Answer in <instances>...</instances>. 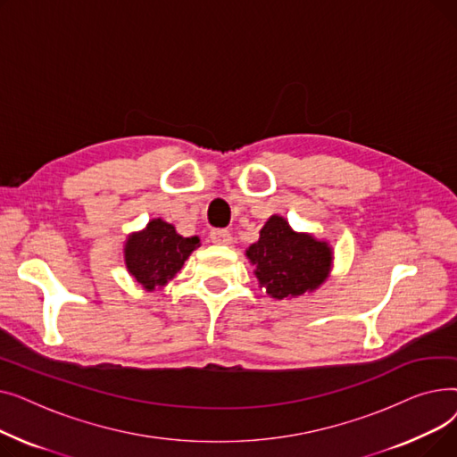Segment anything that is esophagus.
Returning <instances> with one entry per match:
<instances>
[{
	"label": "esophagus",
	"instance_id": "1",
	"mask_svg": "<svg viewBox=\"0 0 457 457\" xmlns=\"http://www.w3.org/2000/svg\"><path fill=\"white\" fill-rule=\"evenodd\" d=\"M211 241L214 243V245H220V246H228V245H231V233L228 231V229H212L211 231Z\"/></svg>",
	"mask_w": 457,
	"mask_h": 457
}]
</instances>
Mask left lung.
<instances>
[{"mask_svg":"<svg viewBox=\"0 0 457 457\" xmlns=\"http://www.w3.org/2000/svg\"><path fill=\"white\" fill-rule=\"evenodd\" d=\"M245 255L261 289L276 300L315 293L333 269L329 243L313 233L295 231L281 214L270 216Z\"/></svg>","mask_w":457,"mask_h":457,"instance_id":"1","label":"left lung"}]
</instances>
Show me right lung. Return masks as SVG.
I'll return each mask as SVG.
<instances>
[{
  "instance_id": "obj_1",
  "label": "right lung",
  "mask_w": 457,
  "mask_h": 457,
  "mask_svg": "<svg viewBox=\"0 0 457 457\" xmlns=\"http://www.w3.org/2000/svg\"><path fill=\"white\" fill-rule=\"evenodd\" d=\"M196 248H200V237H183L174 224L152 219L146 228L128 235L124 262L144 291L157 293L174 279Z\"/></svg>"
}]
</instances>
